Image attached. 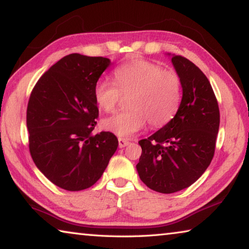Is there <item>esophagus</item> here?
<instances>
[{"mask_svg": "<svg viewBox=\"0 0 249 249\" xmlns=\"http://www.w3.org/2000/svg\"><path fill=\"white\" fill-rule=\"evenodd\" d=\"M129 144V142L127 140H125V138H119V147L120 148H123V147L127 146Z\"/></svg>", "mask_w": 249, "mask_h": 249, "instance_id": "34e87169", "label": "esophagus"}]
</instances>
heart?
Here are the masks:
<instances>
[{"mask_svg": "<svg viewBox=\"0 0 249 249\" xmlns=\"http://www.w3.org/2000/svg\"><path fill=\"white\" fill-rule=\"evenodd\" d=\"M114 82L100 79L93 88L96 105L111 113L119 104L121 94H129V109L102 121V127L121 137H129L144 128L147 121L159 128L174 119L180 107L182 83L175 70L145 59H134L116 67Z\"/></svg>", "mask_w": 249, "mask_h": 249, "instance_id": "b5f03b06", "label": "heart"}]
</instances>
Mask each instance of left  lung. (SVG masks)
I'll return each instance as SVG.
<instances>
[{
  "label": "left lung",
  "mask_w": 249,
  "mask_h": 249,
  "mask_svg": "<svg viewBox=\"0 0 249 249\" xmlns=\"http://www.w3.org/2000/svg\"><path fill=\"white\" fill-rule=\"evenodd\" d=\"M171 61L182 83L178 112L162 128L138 142V175L160 193L183 190L203 175L213 159L220 127V109L209 79L187 58L176 54Z\"/></svg>",
  "instance_id": "obj_1"
}]
</instances>
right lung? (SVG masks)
Masks as SVG:
<instances>
[{
  "label": "right lung",
  "mask_w": 249,
  "mask_h": 249,
  "mask_svg": "<svg viewBox=\"0 0 249 249\" xmlns=\"http://www.w3.org/2000/svg\"><path fill=\"white\" fill-rule=\"evenodd\" d=\"M109 64L70 53L41 75L29 96V153L46 178L65 190L92 187L119 146L111 132L91 134L99 116L93 88Z\"/></svg>",
  "instance_id": "1"
}]
</instances>
